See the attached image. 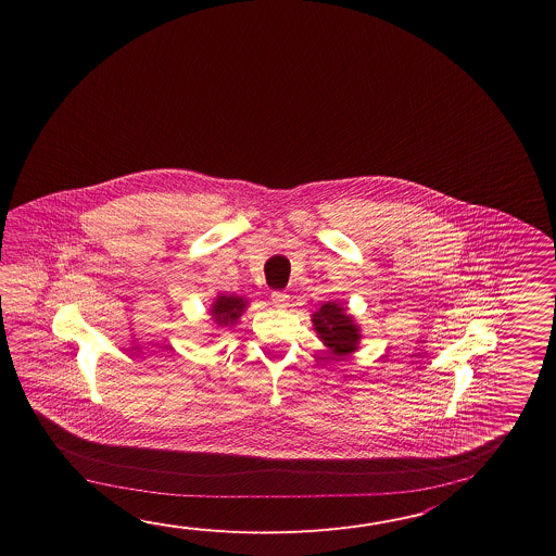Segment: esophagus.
Listing matches in <instances>:
<instances>
[{
  "label": "esophagus",
  "instance_id": "34e87169",
  "mask_svg": "<svg viewBox=\"0 0 556 556\" xmlns=\"http://www.w3.org/2000/svg\"><path fill=\"white\" fill-rule=\"evenodd\" d=\"M273 304L276 307H290V295L283 292H274Z\"/></svg>",
  "mask_w": 556,
  "mask_h": 556
}]
</instances>
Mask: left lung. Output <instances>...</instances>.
<instances>
[{"label":"left lung","mask_w":556,"mask_h":556,"mask_svg":"<svg viewBox=\"0 0 556 556\" xmlns=\"http://www.w3.org/2000/svg\"><path fill=\"white\" fill-rule=\"evenodd\" d=\"M312 324L319 340L326 348H330L331 354L342 357L357 350V342L362 338L357 326L336 302L321 304L318 312L312 314Z\"/></svg>","instance_id":"1"}]
</instances>
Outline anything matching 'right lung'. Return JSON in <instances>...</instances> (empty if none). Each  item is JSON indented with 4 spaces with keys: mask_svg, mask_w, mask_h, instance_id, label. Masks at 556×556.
Instances as JSON below:
<instances>
[{
    "mask_svg": "<svg viewBox=\"0 0 556 556\" xmlns=\"http://www.w3.org/2000/svg\"><path fill=\"white\" fill-rule=\"evenodd\" d=\"M244 307H247V300L244 298L235 294H223L216 298L211 314H213L214 321L218 326H235L238 318L242 316Z\"/></svg>",
    "mask_w": 556,
    "mask_h": 556,
    "instance_id": "right-lung-1",
    "label": "right lung"
}]
</instances>
